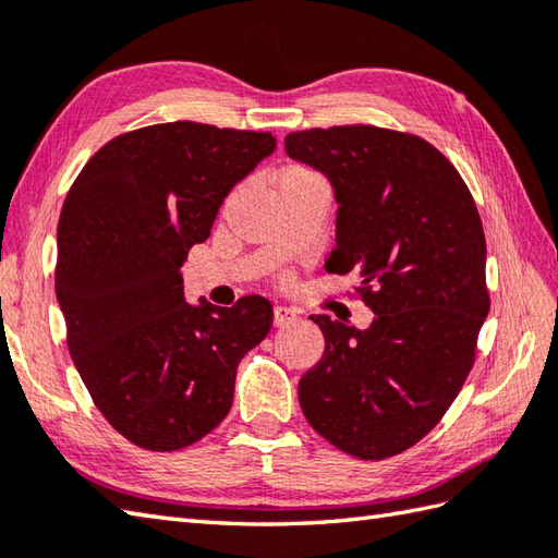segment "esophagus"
I'll use <instances>...</instances> for the list:
<instances>
[{"instance_id": "34e87169", "label": "esophagus", "mask_w": 558, "mask_h": 558, "mask_svg": "<svg viewBox=\"0 0 558 558\" xmlns=\"http://www.w3.org/2000/svg\"><path fill=\"white\" fill-rule=\"evenodd\" d=\"M294 318H298V312L290 310V306H276V310H272V326L276 328L292 324Z\"/></svg>"}]
</instances>
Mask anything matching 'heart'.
<instances>
[{"label": "heart", "instance_id": "heart-1", "mask_svg": "<svg viewBox=\"0 0 558 558\" xmlns=\"http://www.w3.org/2000/svg\"><path fill=\"white\" fill-rule=\"evenodd\" d=\"M304 177H312V172L304 170V168H286V170L278 172L276 184H280V182H292V180H304Z\"/></svg>", "mask_w": 558, "mask_h": 558}]
</instances>
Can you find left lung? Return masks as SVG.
Returning <instances> with one entry per match:
<instances>
[{"mask_svg": "<svg viewBox=\"0 0 558 558\" xmlns=\"http://www.w3.org/2000/svg\"><path fill=\"white\" fill-rule=\"evenodd\" d=\"M336 198L326 270L360 272L369 328L312 316L324 357L300 378L304 417L326 441L384 460L429 434L475 362L489 314L487 242L458 170L420 136L330 126L286 138Z\"/></svg>", "mask_w": 558, "mask_h": 558, "instance_id": "8db88e82", "label": "left lung"}]
</instances>
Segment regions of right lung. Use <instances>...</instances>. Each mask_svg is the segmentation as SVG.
<instances>
[{"instance_id": "obj_1", "label": "right lung", "mask_w": 558, "mask_h": 558, "mask_svg": "<svg viewBox=\"0 0 558 558\" xmlns=\"http://www.w3.org/2000/svg\"><path fill=\"white\" fill-rule=\"evenodd\" d=\"M276 144L260 132L153 124L105 144L69 189L54 276L69 352L105 420L141 448L168 453L216 429L236 364L268 336V300L189 304L180 268Z\"/></svg>"}]
</instances>
